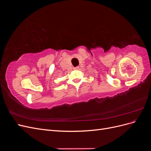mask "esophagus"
I'll use <instances>...</instances> for the list:
<instances>
[{"label":"esophagus","instance_id":"1","mask_svg":"<svg viewBox=\"0 0 151 151\" xmlns=\"http://www.w3.org/2000/svg\"><path fill=\"white\" fill-rule=\"evenodd\" d=\"M78 68H79V67H76L74 68V70H77V69H78Z\"/></svg>","mask_w":151,"mask_h":151}]
</instances>
